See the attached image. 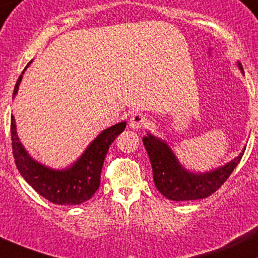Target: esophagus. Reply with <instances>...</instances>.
Masks as SVG:
<instances>
[{"label":"esophagus","mask_w":258,"mask_h":258,"mask_svg":"<svg viewBox=\"0 0 258 258\" xmlns=\"http://www.w3.org/2000/svg\"><path fill=\"white\" fill-rule=\"evenodd\" d=\"M147 123V117L143 114H134L130 118V127L134 130H138Z\"/></svg>","instance_id":"esophagus-1"}]
</instances>
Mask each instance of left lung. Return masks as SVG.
<instances>
[{
    "label": "left lung",
    "mask_w": 258,
    "mask_h": 258,
    "mask_svg": "<svg viewBox=\"0 0 258 258\" xmlns=\"http://www.w3.org/2000/svg\"><path fill=\"white\" fill-rule=\"evenodd\" d=\"M239 69L242 71L241 63ZM149 155L154 185L163 196L171 201H192L209 197L228 180L241 160L244 151L224 166L214 170L196 174L187 171L179 163L170 147L151 134L142 138Z\"/></svg>",
    "instance_id": "1"
}]
</instances>
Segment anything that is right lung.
Masks as SVG:
<instances>
[{
  "mask_svg": "<svg viewBox=\"0 0 258 258\" xmlns=\"http://www.w3.org/2000/svg\"><path fill=\"white\" fill-rule=\"evenodd\" d=\"M30 62L28 63V66ZM25 67L24 71L28 69ZM24 71L14 87L17 94ZM126 127V121L104 130L89 144L82 157L70 168L53 170L38 163L28 154L17 136L16 120L11 117V137L14 161L24 180L42 197L55 205H81L90 200L100 185V174L109 147Z\"/></svg>",
  "mask_w": 258,
  "mask_h": 258,
  "instance_id": "right-lung-1",
  "label": "right lung"
}]
</instances>
